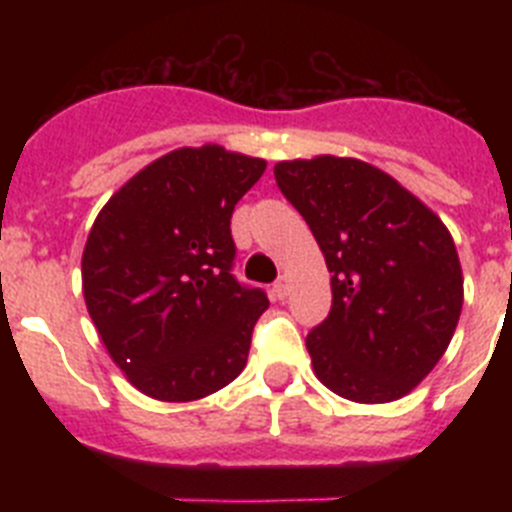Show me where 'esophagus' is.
Masks as SVG:
<instances>
[{
    "mask_svg": "<svg viewBox=\"0 0 512 512\" xmlns=\"http://www.w3.org/2000/svg\"><path fill=\"white\" fill-rule=\"evenodd\" d=\"M289 289H292V279H289L287 274H282V277L274 282V289H271V292H274V297H277V300H284V297L289 295Z\"/></svg>",
    "mask_w": 512,
    "mask_h": 512,
    "instance_id": "34e87169",
    "label": "esophagus"
}]
</instances>
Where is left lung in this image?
Returning <instances> with one entry per match:
<instances>
[{
  "instance_id": "left-lung-1",
  "label": "left lung",
  "mask_w": 512,
  "mask_h": 512,
  "mask_svg": "<svg viewBox=\"0 0 512 512\" xmlns=\"http://www.w3.org/2000/svg\"><path fill=\"white\" fill-rule=\"evenodd\" d=\"M274 176L330 271V315L305 341L315 377L364 405L410 395L446 354L464 305L449 228L359 158L279 161Z\"/></svg>"
}]
</instances>
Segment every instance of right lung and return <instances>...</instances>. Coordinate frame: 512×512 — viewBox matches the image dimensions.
I'll list each match as a JSON object with an SVG mask.
<instances>
[{"mask_svg":"<svg viewBox=\"0 0 512 512\" xmlns=\"http://www.w3.org/2000/svg\"><path fill=\"white\" fill-rule=\"evenodd\" d=\"M264 169V158L217 143L176 148L99 210L81 256L84 302L110 359L143 395L192 402L243 372L269 300L230 274V215Z\"/></svg>","mask_w":512,"mask_h":512,"instance_id":"1","label":"right lung"}]
</instances>
